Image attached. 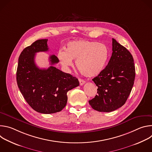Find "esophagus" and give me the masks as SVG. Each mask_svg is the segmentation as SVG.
<instances>
[{"mask_svg": "<svg viewBox=\"0 0 152 152\" xmlns=\"http://www.w3.org/2000/svg\"><path fill=\"white\" fill-rule=\"evenodd\" d=\"M79 83H80V85H83L85 83V80H83V79H79Z\"/></svg>", "mask_w": 152, "mask_h": 152, "instance_id": "esophagus-1", "label": "esophagus"}]
</instances>
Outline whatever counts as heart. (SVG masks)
I'll list each match as a JSON object with an SVG mask.
<instances>
[{
    "label": "heart",
    "instance_id": "heart-1",
    "mask_svg": "<svg viewBox=\"0 0 152 152\" xmlns=\"http://www.w3.org/2000/svg\"><path fill=\"white\" fill-rule=\"evenodd\" d=\"M109 56V50L103 43L88 40L73 41L65 50H60L57 58L61 66L69 70L73 66V59L79 72L86 77L98 75L103 70Z\"/></svg>",
    "mask_w": 152,
    "mask_h": 152
}]
</instances>
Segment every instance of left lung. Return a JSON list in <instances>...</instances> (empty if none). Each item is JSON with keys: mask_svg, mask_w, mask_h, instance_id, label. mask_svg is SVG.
<instances>
[{"mask_svg": "<svg viewBox=\"0 0 152 152\" xmlns=\"http://www.w3.org/2000/svg\"><path fill=\"white\" fill-rule=\"evenodd\" d=\"M135 77L132 55L113 38V53L107 66L92 79L98 86V94L89 100L93 109L109 113L121 107L131 92Z\"/></svg>", "mask_w": 152, "mask_h": 152, "instance_id": "1", "label": "left lung"}]
</instances>
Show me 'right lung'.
Here are the masks:
<instances>
[{"label":"right lung","mask_w":152,"mask_h":152,"mask_svg":"<svg viewBox=\"0 0 152 152\" xmlns=\"http://www.w3.org/2000/svg\"><path fill=\"white\" fill-rule=\"evenodd\" d=\"M47 39L35 41L21 52L18 58L16 79L18 87L29 105L42 114L61 111L66 106L67 92L79 85V80L70 74L53 67L59 62L53 55L51 66L38 68L35 63V54L49 50Z\"/></svg>","instance_id":"obj_1"}]
</instances>
